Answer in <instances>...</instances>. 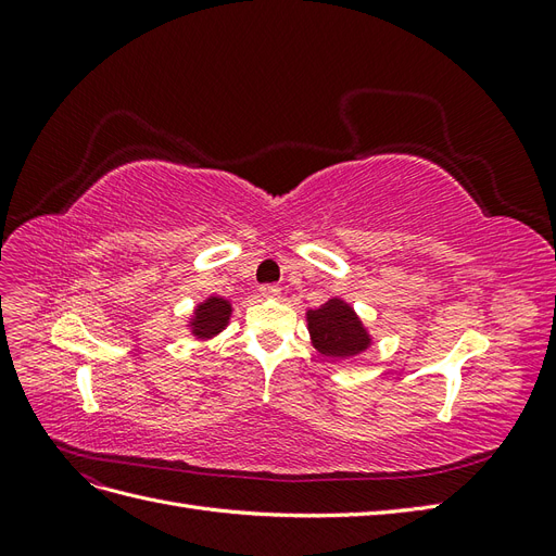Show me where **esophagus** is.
I'll return each mask as SVG.
<instances>
[{
  "label": "esophagus",
  "instance_id": "obj_1",
  "mask_svg": "<svg viewBox=\"0 0 556 556\" xmlns=\"http://www.w3.org/2000/svg\"><path fill=\"white\" fill-rule=\"evenodd\" d=\"M260 294H262L264 299H278V296H280V288H278V285H262Z\"/></svg>",
  "mask_w": 556,
  "mask_h": 556
}]
</instances>
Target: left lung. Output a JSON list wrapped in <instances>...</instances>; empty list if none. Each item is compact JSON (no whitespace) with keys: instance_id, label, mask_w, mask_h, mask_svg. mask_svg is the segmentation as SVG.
<instances>
[{"instance_id":"1","label":"left lung","mask_w":556,"mask_h":556,"mask_svg":"<svg viewBox=\"0 0 556 556\" xmlns=\"http://www.w3.org/2000/svg\"><path fill=\"white\" fill-rule=\"evenodd\" d=\"M311 343L323 357L350 359L374 345V336L345 299L331 296L315 311H306Z\"/></svg>"}]
</instances>
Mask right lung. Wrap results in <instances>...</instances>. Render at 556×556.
<instances>
[{
    "mask_svg": "<svg viewBox=\"0 0 556 556\" xmlns=\"http://www.w3.org/2000/svg\"><path fill=\"white\" fill-rule=\"evenodd\" d=\"M231 313H233V306H231V301L225 296L211 294L206 299H201L194 306L192 315L188 317L190 336L194 341H201V343L215 339L217 333L227 329Z\"/></svg>",
    "mask_w": 556,
    "mask_h": 556,
    "instance_id": "add662e5",
    "label": "right lung"
}]
</instances>
